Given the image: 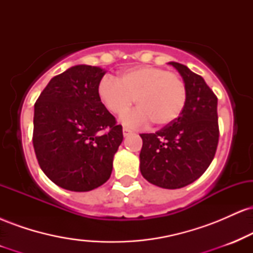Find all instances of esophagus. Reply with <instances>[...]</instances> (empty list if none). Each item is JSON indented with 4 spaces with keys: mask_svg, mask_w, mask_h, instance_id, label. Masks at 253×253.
Wrapping results in <instances>:
<instances>
[{
    "mask_svg": "<svg viewBox=\"0 0 253 253\" xmlns=\"http://www.w3.org/2000/svg\"><path fill=\"white\" fill-rule=\"evenodd\" d=\"M123 133H124V136H127V135L130 134V130L128 128H124Z\"/></svg>",
    "mask_w": 253,
    "mask_h": 253,
    "instance_id": "obj_1",
    "label": "esophagus"
}]
</instances>
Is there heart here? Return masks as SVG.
Masks as SVG:
<instances>
[{"mask_svg":"<svg viewBox=\"0 0 253 253\" xmlns=\"http://www.w3.org/2000/svg\"><path fill=\"white\" fill-rule=\"evenodd\" d=\"M97 95L115 117L127 114L135 100L138 109L124 119L126 126L140 127L152 121L156 126L165 127L181 117L188 91L177 74L157 66L138 65L121 72L117 81L103 78Z\"/></svg>","mask_w":253,"mask_h":253,"instance_id":"heart-1","label":"heart"}]
</instances>
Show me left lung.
I'll use <instances>...</instances> for the list:
<instances>
[{
  "instance_id": "1",
  "label": "left lung",
  "mask_w": 253,
  "mask_h": 253,
  "mask_svg": "<svg viewBox=\"0 0 253 253\" xmlns=\"http://www.w3.org/2000/svg\"><path fill=\"white\" fill-rule=\"evenodd\" d=\"M187 85L184 110L173 124L156 133L140 134V172L165 189L195 182L208 169L219 141L217 97L205 80L183 64L170 62Z\"/></svg>"
}]
</instances>
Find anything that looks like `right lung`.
Segmentation results:
<instances>
[{
	"label": "right lung",
	"mask_w": 253,
	"mask_h": 253,
	"mask_svg": "<svg viewBox=\"0 0 253 253\" xmlns=\"http://www.w3.org/2000/svg\"><path fill=\"white\" fill-rule=\"evenodd\" d=\"M104 69L75 65L54 76L34 104L33 146L52 182L89 191L109 179L123 126L97 95Z\"/></svg>",
	"instance_id": "obj_1"
}]
</instances>
